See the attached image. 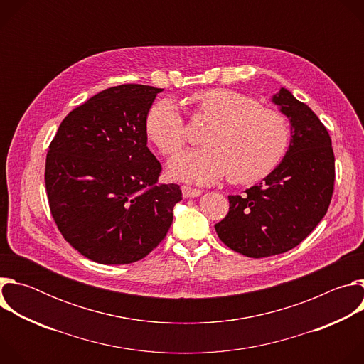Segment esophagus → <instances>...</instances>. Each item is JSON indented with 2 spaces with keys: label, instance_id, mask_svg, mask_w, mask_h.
<instances>
[{
  "label": "esophagus",
  "instance_id": "obj_1",
  "mask_svg": "<svg viewBox=\"0 0 364 364\" xmlns=\"http://www.w3.org/2000/svg\"><path fill=\"white\" fill-rule=\"evenodd\" d=\"M181 193L186 198H190V197H197L201 194V190L198 188H193V187H188V186H183L181 187Z\"/></svg>",
  "mask_w": 364,
  "mask_h": 364
}]
</instances>
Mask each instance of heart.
<instances>
[{
  "instance_id": "heart-1",
  "label": "heart",
  "mask_w": 364,
  "mask_h": 364,
  "mask_svg": "<svg viewBox=\"0 0 364 364\" xmlns=\"http://www.w3.org/2000/svg\"><path fill=\"white\" fill-rule=\"evenodd\" d=\"M193 119L209 124L203 148L170 163V174L183 181L212 184L229 174L235 184L267 177L282 160L289 142L287 119L240 92L207 89L191 95ZM148 138L161 154L173 157L187 142V129L176 103L155 102L145 118Z\"/></svg>"
}]
</instances>
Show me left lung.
I'll return each mask as SVG.
<instances>
[{
  "instance_id": "1",
  "label": "left lung",
  "mask_w": 364,
  "mask_h": 364,
  "mask_svg": "<svg viewBox=\"0 0 364 364\" xmlns=\"http://www.w3.org/2000/svg\"><path fill=\"white\" fill-rule=\"evenodd\" d=\"M272 102L291 124L285 157L243 196H229V213L215 225L219 239L247 257L274 256L299 245L326 216L334 190L327 128L285 87Z\"/></svg>"
}]
</instances>
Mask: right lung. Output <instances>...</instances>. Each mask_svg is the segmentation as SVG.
Masks as SVG:
<instances>
[{
    "instance_id": "add662e5",
    "label": "right lung",
    "mask_w": 364,
    "mask_h": 364,
    "mask_svg": "<svg viewBox=\"0 0 364 364\" xmlns=\"http://www.w3.org/2000/svg\"><path fill=\"white\" fill-rule=\"evenodd\" d=\"M160 87L99 92L60 124L46 159L48 205L63 237L103 265L132 264L166 237L177 184H160L145 118Z\"/></svg>"
}]
</instances>
